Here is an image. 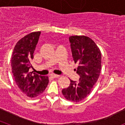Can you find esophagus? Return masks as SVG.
Returning <instances> with one entry per match:
<instances>
[{"label": "esophagus", "instance_id": "34e87169", "mask_svg": "<svg viewBox=\"0 0 125 125\" xmlns=\"http://www.w3.org/2000/svg\"><path fill=\"white\" fill-rule=\"evenodd\" d=\"M59 76V75L55 74H51V77H52V78H58Z\"/></svg>", "mask_w": 125, "mask_h": 125}]
</instances>
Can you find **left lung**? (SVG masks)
<instances>
[{
	"instance_id": "left-lung-1",
	"label": "left lung",
	"mask_w": 125,
	"mask_h": 125,
	"mask_svg": "<svg viewBox=\"0 0 125 125\" xmlns=\"http://www.w3.org/2000/svg\"><path fill=\"white\" fill-rule=\"evenodd\" d=\"M72 55L78 63L76 73L80 76L79 81L71 79L69 86L62 90L67 100L79 102L90 93L100 77L101 69V53L96 43L85 36L69 37ZM76 70V69H75Z\"/></svg>"
}]
</instances>
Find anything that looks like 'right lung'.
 I'll list each match as a JSON object with an SVG mask.
<instances>
[{
  "instance_id": "obj_1",
  "label": "right lung",
  "mask_w": 125,
  "mask_h": 125,
  "mask_svg": "<svg viewBox=\"0 0 125 125\" xmlns=\"http://www.w3.org/2000/svg\"><path fill=\"white\" fill-rule=\"evenodd\" d=\"M40 34V31L33 32L21 39L14 47L11 59L15 83L20 90L29 98L42 93L49 83L48 76H39L29 71L30 68H33L31 62Z\"/></svg>"
}]
</instances>
